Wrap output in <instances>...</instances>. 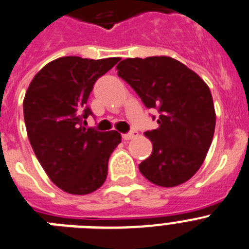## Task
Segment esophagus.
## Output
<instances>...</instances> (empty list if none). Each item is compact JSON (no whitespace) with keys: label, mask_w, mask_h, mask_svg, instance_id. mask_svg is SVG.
Returning a JSON list of instances; mask_svg holds the SVG:
<instances>
[{"label":"esophagus","mask_w":249,"mask_h":249,"mask_svg":"<svg viewBox=\"0 0 249 249\" xmlns=\"http://www.w3.org/2000/svg\"><path fill=\"white\" fill-rule=\"evenodd\" d=\"M137 134L138 133L135 130H131V131H129V133L123 134V139H124V140H130V139H133V138L135 137Z\"/></svg>","instance_id":"esophagus-1"}]
</instances>
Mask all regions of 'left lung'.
Instances as JSON below:
<instances>
[{"label":"left lung","instance_id":"1","mask_svg":"<svg viewBox=\"0 0 249 249\" xmlns=\"http://www.w3.org/2000/svg\"><path fill=\"white\" fill-rule=\"evenodd\" d=\"M116 70L148 109L159 111L158 129L145 131L153 151L139 164L140 173L165 188L187 181L203 164L214 135L215 111L208 85L168 56L125 59Z\"/></svg>","mask_w":249,"mask_h":249}]
</instances>
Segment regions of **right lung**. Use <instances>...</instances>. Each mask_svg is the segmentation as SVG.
I'll list each match as a JSON object with an SVG mask.
<instances>
[{"instance_id":"add662e5","label":"right lung","mask_w":249,"mask_h":249,"mask_svg":"<svg viewBox=\"0 0 249 249\" xmlns=\"http://www.w3.org/2000/svg\"><path fill=\"white\" fill-rule=\"evenodd\" d=\"M119 60L60 57L36 73L25 95L23 116L35 155L53 184L70 194L92 193L104 184L110 155L122 142L115 130L85 127L94 84Z\"/></svg>"}]
</instances>
